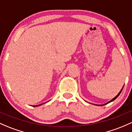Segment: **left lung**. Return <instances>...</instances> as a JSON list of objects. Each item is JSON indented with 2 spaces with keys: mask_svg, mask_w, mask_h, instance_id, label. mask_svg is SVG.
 Segmentation results:
<instances>
[{
  "mask_svg": "<svg viewBox=\"0 0 132 132\" xmlns=\"http://www.w3.org/2000/svg\"><path fill=\"white\" fill-rule=\"evenodd\" d=\"M123 88H122V89L121 90V91H120V92H119V94H118V95H116V97H114V98H113V99H112V100H111V101H109V102H108V103H106V104H108V103H109V102H112V101H114V100H115V99H116V98H117V97H118V96H119V95H120V94H121V92L122 90H123ZM104 105H105V104H104Z\"/></svg>",
  "mask_w": 132,
  "mask_h": 132,
  "instance_id": "left-lung-1",
  "label": "left lung"
}]
</instances>
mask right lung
Masks as SVG:
<instances>
[{"mask_svg": "<svg viewBox=\"0 0 132 132\" xmlns=\"http://www.w3.org/2000/svg\"><path fill=\"white\" fill-rule=\"evenodd\" d=\"M40 105H37V106H40Z\"/></svg>", "mask_w": 132, "mask_h": 132, "instance_id": "right-lung-1", "label": "right lung"}]
</instances>
